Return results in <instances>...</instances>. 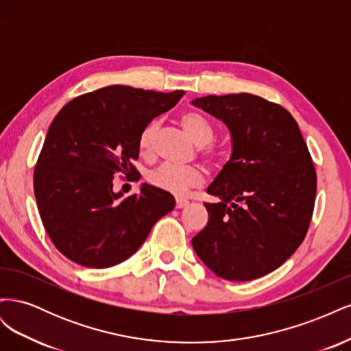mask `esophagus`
Instances as JSON below:
<instances>
[{
	"label": "esophagus",
	"instance_id": "obj_1",
	"mask_svg": "<svg viewBox=\"0 0 351 351\" xmlns=\"http://www.w3.org/2000/svg\"><path fill=\"white\" fill-rule=\"evenodd\" d=\"M189 205V200H186V199H177L176 200V208L177 209H183V208H186Z\"/></svg>",
	"mask_w": 351,
	"mask_h": 351
}]
</instances>
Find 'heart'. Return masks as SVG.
<instances>
[{
    "label": "heart",
    "mask_w": 351,
    "mask_h": 351,
    "mask_svg": "<svg viewBox=\"0 0 351 351\" xmlns=\"http://www.w3.org/2000/svg\"><path fill=\"white\" fill-rule=\"evenodd\" d=\"M180 123H182L183 129L190 134L192 139L200 145V156L205 159V162L209 165H218L224 152L221 147L210 143L215 137V129L204 115L197 112L189 111L182 114L180 117ZM159 129V123L156 120L147 123L141 134L139 141H137V149L143 156H151L154 152L155 137ZM147 183L151 186L162 190V192L171 193L174 196L184 195L189 189L197 187L204 182V176L197 167H176L171 164H162L146 176Z\"/></svg>",
    "instance_id": "heart-1"
}]
</instances>
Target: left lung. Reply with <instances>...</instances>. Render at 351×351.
<instances>
[{"instance_id":"1","label":"left lung","mask_w":351,"mask_h":351,"mask_svg":"<svg viewBox=\"0 0 351 351\" xmlns=\"http://www.w3.org/2000/svg\"><path fill=\"white\" fill-rule=\"evenodd\" d=\"M195 107L224 121L232 154L208 187V224L192 239L206 267L228 281L263 277L289 259L311 226L316 171L297 121L252 93L209 95Z\"/></svg>"}]
</instances>
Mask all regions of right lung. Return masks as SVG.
<instances>
[{
    "label": "right lung",
    "mask_w": 351,
    "mask_h": 351,
    "mask_svg": "<svg viewBox=\"0 0 351 351\" xmlns=\"http://www.w3.org/2000/svg\"><path fill=\"white\" fill-rule=\"evenodd\" d=\"M184 95L112 84L74 98L51 123L34 171V190L54 246L86 268H110L130 258L155 222L176 206L173 196L142 184L121 199L117 174L137 173L143 127Z\"/></svg>",
    "instance_id": "add662e5"
}]
</instances>
